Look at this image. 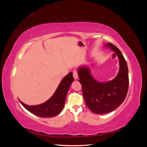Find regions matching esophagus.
Masks as SVG:
<instances>
[{
  "label": "esophagus",
  "instance_id": "esophagus-1",
  "mask_svg": "<svg viewBox=\"0 0 147 147\" xmlns=\"http://www.w3.org/2000/svg\"><path fill=\"white\" fill-rule=\"evenodd\" d=\"M73 77H74L75 80H77L78 78V73H77V70H74L73 71Z\"/></svg>",
  "mask_w": 147,
  "mask_h": 147
}]
</instances>
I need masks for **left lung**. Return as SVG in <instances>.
<instances>
[{"mask_svg":"<svg viewBox=\"0 0 147 147\" xmlns=\"http://www.w3.org/2000/svg\"><path fill=\"white\" fill-rule=\"evenodd\" d=\"M106 46L110 47L119 58V70L113 80L98 82L92 78L86 67L78 69L86 105L92 112L97 114L107 113L117 109L125 99L129 87L128 69L123 54L112 43H108Z\"/></svg>","mask_w":147,"mask_h":147,"instance_id":"8db88e82","label":"left lung"}]
</instances>
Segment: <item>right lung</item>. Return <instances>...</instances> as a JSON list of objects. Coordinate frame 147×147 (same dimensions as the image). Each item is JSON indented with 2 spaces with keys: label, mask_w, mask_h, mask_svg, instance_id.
<instances>
[{
  "label": "right lung",
  "mask_w": 147,
  "mask_h": 147,
  "mask_svg": "<svg viewBox=\"0 0 147 147\" xmlns=\"http://www.w3.org/2000/svg\"><path fill=\"white\" fill-rule=\"evenodd\" d=\"M72 73L70 72L62 80L55 94L45 103L40 105L29 106L23 102L20 103L30 113L39 117H53L59 115L65 104V97L71 84L74 82Z\"/></svg>",
  "instance_id": "right-lung-1"
}]
</instances>
